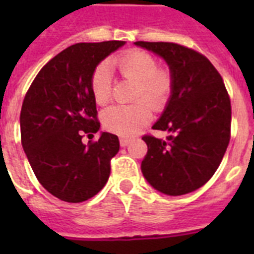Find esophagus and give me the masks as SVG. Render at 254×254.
Returning a JSON list of instances; mask_svg holds the SVG:
<instances>
[{
	"instance_id": "obj_1",
	"label": "esophagus",
	"mask_w": 254,
	"mask_h": 254,
	"mask_svg": "<svg viewBox=\"0 0 254 254\" xmlns=\"http://www.w3.org/2000/svg\"><path fill=\"white\" fill-rule=\"evenodd\" d=\"M129 143H130V139H127V138H120V145H121V146H123V147L127 146Z\"/></svg>"
}]
</instances>
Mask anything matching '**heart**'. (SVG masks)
<instances>
[{"label":"heart","instance_id":"b5f03b06","mask_svg":"<svg viewBox=\"0 0 254 254\" xmlns=\"http://www.w3.org/2000/svg\"><path fill=\"white\" fill-rule=\"evenodd\" d=\"M115 64L124 80L134 83L131 105L108 108L103 113L107 130L121 137H133L151 120V109L162 112L170 103L174 91L173 71L157 63L154 55L145 50H129L116 58ZM91 93L99 105L112 99V72L107 63H99L92 71Z\"/></svg>","mask_w":254,"mask_h":254}]
</instances>
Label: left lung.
Segmentation results:
<instances>
[{"label": "left lung", "mask_w": 254, "mask_h": 254, "mask_svg": "<svg viewBox=\"0 0 254 254\" xmlns=\"http://www.w3.org/2000/svg\"><path fill=\"white\" fill-rule=\"evenodd\" d=\"M162 57L174 75V91L155 130L145 134L143 177L155 190L178 196L192 192L212 178L231 139V99L223 77L195 50L173 42H135Z\"/></svg>", "instance_id": "left-lung-1"}]
</instances>
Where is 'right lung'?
<instances>
[{
    "label": "right lung",
    "mask_w": 254,
    "mask_h": 254,
    "mask_svg": "<svg viewBox=\"0 0 254 254\" xmlns=\"http://www.w3.org/2000/svg\"><path fill=\"white\" fill-rule=\"evenodd\" d=\"M124 41L76 43L46 63L26 92L21 109V142L43 187L58 199L80 203L95 196L111 175L119 137L104 131L97 141L92 71Z\"/></svg>",
    "instance_id": "add662e5"
}]
</instances>
